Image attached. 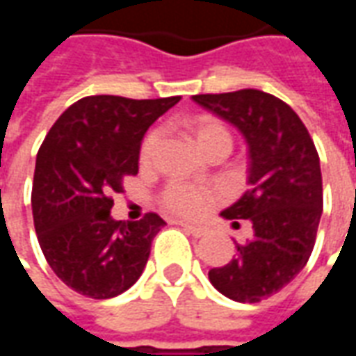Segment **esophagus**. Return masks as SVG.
<instances>
[{
    "instance_id": "obj_1",
    "label": "esophagus",
    "mask_w": 356,
    "mask_h": 356,
    "mask_svg": "<svg viewBox=\"0 0 356 356\" xmlns=\"http://www.w3.org/2000/svg\"><path fill=\"white\" fill-rule=\"evenodd\" d=\"M181 227H183V231L188 232L191 236H194V238H202L204 234H206V229H202V227H196V225H191V223H183L181 221Z\"/></svg>"
}]
</instances>
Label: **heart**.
<instances>
[{"instance_id":"obj_1","label":"heart","mask_w":356,"mask_h":356,"mask_svg":"<svg viewBox=\"0 0 356 356\" xmlns=\"http://www.w3.org/2000/svg\"><path fill=\"white\" fill-rule=\"evenodd\" d=\"M191 129L194 133V139L198 147L204 152H209L213 148H227L231 152L232 135L229 127L213 116H198L191 122ZM162 140V131L160 129H150L145 135L139 148V162L140 165H148L154 160L158 147ZM163 208L170 209L171 213L185 217H200L211 206L213 202V193L204 186L191 185V183H181L175 181L162 191L160 194Z\"/></svg>"}]
</instances>
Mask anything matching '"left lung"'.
Wrapping results in <instances>:
<instances>
[{"label": "left lung", "instance_id": "8db88e82", "mask_svg": "<svg viewBox=\"0 0 356 356\" xmlns=\"http://www.w3.org/2000/svg\"><path fill=\"white\" fill-rule=\"evenodd\" d=\"M193 99L238 127L250 154V188L221 216L250 219L254 238L236 244L238 255L225 267L211 268L209 282L232 301L257 303L290 284L311 257L322 216L318 152L305 124L275 95L240 89Z\"/></svg>", "mask_w": 356, "mask_h": 356}]
</instances>
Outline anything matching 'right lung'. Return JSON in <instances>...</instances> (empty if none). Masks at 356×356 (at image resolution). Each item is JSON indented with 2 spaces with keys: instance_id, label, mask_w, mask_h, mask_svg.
I'll use <instances>...</instances> for the list:
<instances>
[{
  "instance_id": "1",
  "label": "right lung",
  "mask_w": 356,
  "mask_h": 356,
  "mask_svg": "<svg viewBox=\"0 0 356 356\" xmlns=\"http://www.w3.org/2000/svg\"><path fill=\"white\" fill-rule=\"evenodd\" d=\"M181 97L91 95L60 114L35 158L32 213L45 259L63 282L93 299L116 298L139 280L165 221L110 216L112 194L139 171L140 140Z\"/></svg>"
}]
</instances>
